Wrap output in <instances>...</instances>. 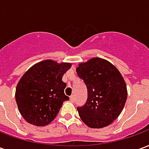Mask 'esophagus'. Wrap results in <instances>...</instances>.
Listing matches in <instances>:
<instances>
[{
  "instance_id": "1",
  "label": "esophagus",
  "mask_w": 149,
  "mask_h": 149,
  "mask_svg": "<svg viewBox=\"0 0 149 149\" xmlns=\"http://www.w3.org/2000/svg\"><path fill=\"white\" fill-rule=\"evenodd\" d=\"M69 99H70V100H71L72 102H74V100H75L74 95H72V96H70V97H69Z\"/></svg>"
}]
</instances>
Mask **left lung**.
I'll list each match as a JSON object with an SVG mask.
<instances>
[{
  "label": "left lung",
  "instance_id": "obj_1",
  "mask_svg": "<svg viewBox=\"0 0 149 149\" xmlns=\"http://www.w3.org/2000/svg\"><path fill=\"white\" fill-rule=\"evenodd\" d=\"M77 72L88 91L86 103L77 107L81 119L92 128L109 125L120 114L127 100V87L120 72L99 57L79 64Z\"/></svg>",
  "mask_w": 149,
  "mask_h": 149
}]
</instances>
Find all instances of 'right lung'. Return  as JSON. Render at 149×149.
I'll return each mask as SVG.
<instances>
[{"label":"right lung","mask_w":149,"mask_h":149,"mask_svg":"<svg viewBox=\"0 0 149 149\" xmlns=\"http://www.w3.org/2000/svg\"><path fill=\"white\" fill-rule=\"evenodd\" d=\"M70 63L45 60L33 65L19 81L16 101L24 119L31 125L45 126L56 118L62 104L69 97L64 93L62 77Z\"/></svg>","instance_id":"right-lung-1"}]
</instances>
